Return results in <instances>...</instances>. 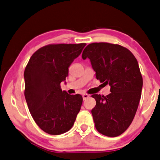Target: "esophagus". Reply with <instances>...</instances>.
Here are the masks:
<instances>
[{
  "mask_svg": "<svg viewBox=\"0 0 160 160\" xmlns=\"http://www.w3.org/2000/svg\"><path fill=\"white\" fill-rule=\"evenodd\" d=\"M82 97H83V100H86V99H88L89 98V95H88V94H83L82 95Z\"/></svg>",
  "mask_w": 160,
  "mask_h": 160,
  "instance_id": "34e87169",
  "label": "esophagus"
}]
</instances>
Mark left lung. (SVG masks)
<instances>
[{
	"label": "left lung",
	"instance_id": "1",
	"mask_svg": "<svg viewBox=\"0 0 160 160\" xmlns=\"http://www.w3.org/2000/svg\"><path fill=\"white\" fill-rule=\"evenodd\" d=\"M88 58L96 78L111 86L107 96L94 94L91 110L95 128L110 137L122 134L133 120L141 96L143 78L137 58L119 44L94 42L84 49L82 58Z\"/></svg>",
	"mask_w": 160,
	"mask_h": 160
}]
</instances>
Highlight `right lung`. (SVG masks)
I'll return each mask as SVG.
<instances>
[{"instance_id": "add662e5", "label": "right lung", "mask_w": 160, "mask_h": 160, "mask_svg": "<svg viewBox=\"0 0 160 160\" xmlns=\"http://www.w3.org/2000/svg\"><path fill=\"white\" fill-rule=\"evenodd\" d=\"M86 45H46L32 54L25 68L24 95L29 111L36 124L47 134L58 135L70 130L81 109L82 96L62 91L61 83Z\"/></svg>"}]
</instances>
